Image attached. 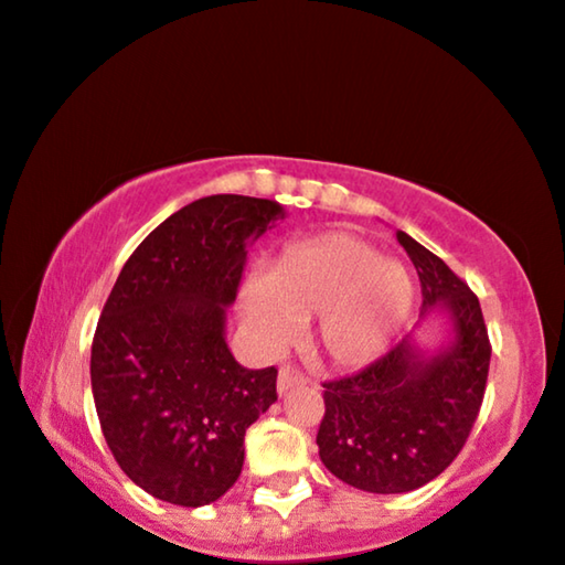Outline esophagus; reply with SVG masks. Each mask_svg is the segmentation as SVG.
Masks as SVG:
<instances>
[{"instance_id":"1","label":"esophagus","mask_w":565,"mask_h":565,"mask_svg":"<svg viewBox=\"0 0 565 565\" xmlns=\"http://www.w3.org/2000/svg\"><path fill=\"white\" fill-rule=\"evenodd\" d=\"M305 384H308V379H305L297 369H289V365H287V369L278 371V382H276L278 394H287V392L297 390V386H305Z\"/></svg>"}]
</instances>
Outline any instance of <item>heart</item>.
I'll return each instance as SVG.
<instances>
[{
	"label": "heart",
	"instance_id": "1",
	"mask_svg": "<svg viewBox=\"0 0 565 565\" xmlns=\"http://www.w3.org/2000/svg\"><path fill=\"white\" fill-rule=\"evenodd\" d=\"M416 287L399 260L348 231L284 249L268 274H249L242 316L263 348H281L316 321V344L337 369L376 363L411 318Z\"/></svg>",
	"mask_w": 565,
	"mask_h": 565
}]
</instances>
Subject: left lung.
<instances>
[{"mask_svg": "<svg viewBox=\"0 0 565 565\" xmlns=\"http://www.w3.org/2000/svg\"><path fill=\"white\" fill-rule=\"evenodd\" d=\"M420 278V321L447 318V342L424 350L407 334L355 376L323 384L318 455L344 484L399 494L429 484L463 450L484 399L489 348L481 305L468 284L405 231Z\"/></svg>", "mask_w": 565, "mask_h": 565, "instance_id": "obj_1", "label": "left lung"}]
</instances>
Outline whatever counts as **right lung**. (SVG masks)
<instances>
[{
    "mask_svg": "<svg viewBox=\"0 0 565 565\" xmlns=\"http://www.w3.org/2000/svg\"><path fill=\"white\" fill-rule=\"evenodd\" d=\"M287 215L274 200L202 196L162 221L120 270L92 344L102 434L124 473L171 505L234 487L244 434L276 403V369L226 344L247 247Z\"/></svg>",
    "mask_w": 565,
    "mask_h": 565,
    "instance_id": "1",
    "label": "right lung"
}]
</instances>
